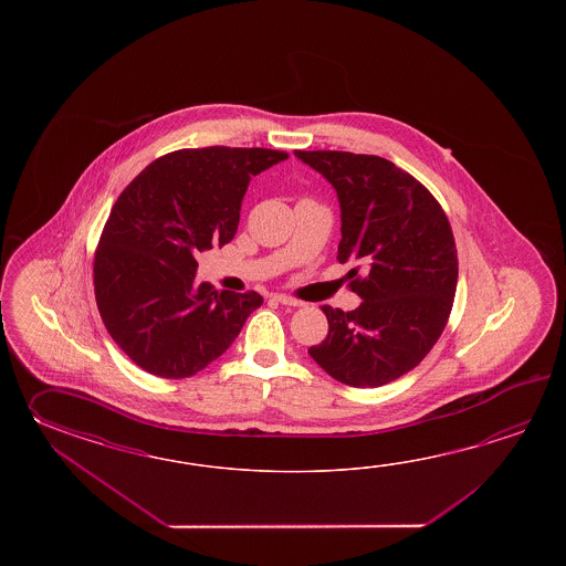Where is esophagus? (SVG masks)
Segmentation results:
<instances>
[{
	"mask_svg": "<svg viewBox=\"0 0 566 566\" xmlns=\"http://www.w3.org/2000/svg\"><path fill=\"white\" fill-rule=\"evenodd\" d=\"M273 300L279 301L281 305H289V307H301V305H303V301L295 300V297H289V295H283V293L273 295Z\"/></svg>",
	"mask_w": 566,
	"mask_h": 566,
	"instance_id": "1",
	"label": "esophagus"
}]
</instances>
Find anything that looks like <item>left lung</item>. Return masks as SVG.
I'll list each match as a JSON object with an SVG mask.
<instances>
[{
	"label": "left lung",
	"mask_w": 566,
	"mask_h": 566,
	"mask_svg": "<svg viewBox=\"0 0 566 566\" xmlns=\"http://www.w3.org/2000/svg\"><path fill=\"white\" fill-rule=\"evenodd\" d=\"M295 156L336 188L337 261L356 265L348 287L361 297L354 312L322 307L329 332L310 356L342 385H388L446 329L458 287L451 224L433 193L385 157L301 149Z\"/></svg>",
	"instance_id": "left-lung-1"
}]
</instances>
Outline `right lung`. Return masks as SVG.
Instances as JSON below:
<instances>
[{"instance_id":"obj_1","label":"right lung","mask_w":566,"mask_h":566,"mask_svg":"<svg viewBox=\"0 0 566 566\" xmlns=\"http://www.w3.org/2000/svg\"><path fill=\"white\" fill-rule=\"evenodd\" d=\"M289 154L263 147L178 149L120 192L98 239L93 283L108 334L145 373L188 378L241 334L256 291L196 283V256L234 239L249 181Z\"/></svg>"}]
</instances>
